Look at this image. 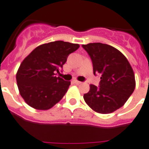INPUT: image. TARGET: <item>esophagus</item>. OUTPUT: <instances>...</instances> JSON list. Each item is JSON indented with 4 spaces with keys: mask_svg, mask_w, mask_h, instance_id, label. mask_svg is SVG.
Here are the masks:
<instances>
[{
    "mask_svg": "<svg viewBox=\"0 0 149 149\" xmlns=\"http://www.w3.org/2000/svg\"><path fill=\"white\" fill-rule=\"evenodd\" d=\"M73 83H74L75 84H81V81H73Z\"/></svg>",
    "mask_w": 149,
    "mask_h": 149,
    "instance_id": "obj_1",
    "label": "esophagus"
}]
</instances>
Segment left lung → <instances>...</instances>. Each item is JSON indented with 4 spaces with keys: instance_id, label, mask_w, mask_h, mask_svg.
<instances>
[{
    "instance_id": "8db88e82",
    "label": "left lung",
    "mask_w": 149,
    "mask_h": 149,
    "mask_svg": "<svg viewBox=\"0 0 149 149\" xmlns=\"http://www.w3.org/2000/svg\"><path fill=\"white\" fill-rule=\"evenodd\" d=\"M93 66V74L100 76V87L90 84L84 95L86 103L96 112L109 114L127 101L136 87L133 70L124 55L116 48L102 43L82 45Z\"/></svg>"
}]
</instances>
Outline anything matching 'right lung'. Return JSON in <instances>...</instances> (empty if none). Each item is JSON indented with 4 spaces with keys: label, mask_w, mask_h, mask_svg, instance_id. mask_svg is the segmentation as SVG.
Listing matches in <instances>:
<instances>
[{
    "label": "right lung",
    "mask_w": 149,
    "mask_h": 149,
    "mask_svg": "<svg viewBox=\"0 0 149 149\" xmlns=\"http://www.w3.org/2000/svg\"><path fill=\"white\" fill-rule=\"evenodd\" d=\"M79 44L62 40L38 46L22 62L16 73L21 96L29 106L48 110L64 96L71 82L55 76Z\"/></svg>",
    "instance_id": "add662e5"
}]
</instances>
